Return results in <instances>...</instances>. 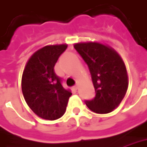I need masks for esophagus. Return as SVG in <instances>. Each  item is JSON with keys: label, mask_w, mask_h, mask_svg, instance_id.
<instances>
[{"label": "esophagus", "mask_w": 147, "mask_h": 147, "mask_svg": "<svg viewBox=\"0 0 147 147\" xmlns=\"http://www.w3.org/2000/svg\"><path fill=\"white\" fill-rule=\"evenodd\" d=\"M78 84H76V85H74V87H73V89L74 90H78Z\"/></svg>", "instance_id": "esophagus-1"}]
</instances>
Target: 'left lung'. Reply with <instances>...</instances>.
Segmentation results:
<instances>
[{"instance_id":"8db88e82","label":"left lung","mask_w":147,"mask_h":147,"mask_svg":"<svg viewBox=\"0 0 147 147\" xmlns=\"http://www.w3.org/2000/svg\"><path fill=\"white\" fill-rule=\"evenodd\" d=\"M75 49L88 65L95 97L85 101L90 110L107 114L119 105L129 85L127 71L123 60L115 49L98 42L74 44Z\"/></svg>"}]
</instances>
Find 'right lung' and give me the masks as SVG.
Instances as JSON below:
<instances>
[{
    "mask_svg": "<svg viewBox=\"0 0 147 147\" xmlns=\"http://www.w3.org/2000/svg\"><path fill=\"white\" fill-rule=\"evenodd\" d=\"M67 45H52L38 49L28 59L23 71L22 90L27 105L42 119L56 120L63 115L72 93L62 86L54 71Z\"/></svg>",
    "mask_w": 147,
    "mask_h": 147,
    "instance_id": "add662e5",
    "label": "right lung"
}]
</instances>
